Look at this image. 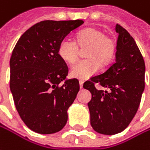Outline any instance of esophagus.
Wrapping results in <instances>:
<instances>
[{
  "label": "esophagus",
  "mask_w": 150,
  "mask_h": 150,
  "mask_svg": "<svg viewBox=\"0 0 150 150\" xmlns=\"http://www.w3.org/2000/svg\"><path fill=\"white\" fill-rule=\"evenodd\" d=\"M79 83H80V88H83V81L80 80V81H79Z\"/></svg>",
  "instance_id": "obj_1"
}]
</instances>
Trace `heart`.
I'll list each match as a JSON object with an SVG mask.
<instances>
[{"instance_id": "1", "label": "heart", "mask_w": 150, "mask_h": 150, "mask_svg": "<svg viewBox=\"0 0 150 150\" xmlns=\"http://www.w3.org/2000/svg\"><path fill=\"white\" fill-rule=\"evenodd\" d=\"M80 49H85L83 61L75 64L70 74L77 79H87L98 71L100 67L109 65L114 59L117 51V42L110 35H105L101 29L88 27L76 34V39L69 38L62 39L58 45V55L67 63L76 62Z\"/></svg>"}]
</instances>
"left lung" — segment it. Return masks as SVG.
<instances>
[{
  "label": "left lung",
  "mask_w": 150,
  "mask_h": 150,
  "mask_svg": "<svg viewBox=\"0 0 150 150\" xmlns=\"http://www.w3.org/2000/svg\"><path fill=\"white\" fill-rule=\"evenodd\" d=\"M116 60L103 74L92 77L83 88L92 93L88 105L93 129L105 135L117 134L136 115L145 87V63L134 38L120 25ZM99 84L107 90H98Z\"/></svg>",
  "instance_id": "1"
}]
</instances>
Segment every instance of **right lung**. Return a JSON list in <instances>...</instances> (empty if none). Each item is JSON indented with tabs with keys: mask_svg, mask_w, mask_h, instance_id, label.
<instances>
[{
	"mask_svg": "<svg viewBox=\"0 0 150 150\" xmlns=\"http://www.w3.org/2000/svg\"><path fill=\"white\" fill-rule=\"evenodd\" d=\"M84 21H44L30 27L18 40L10 58V90L16 110L30 129L39 134L61 130L68 108L79 92L77 79H66L69 68L58 45Z\"/></svg>",
	"mask_w": 150,
	"mask_h": 150,
	"instance_id": "obj_1",
	"label": "right lung"
}]
</instances>
